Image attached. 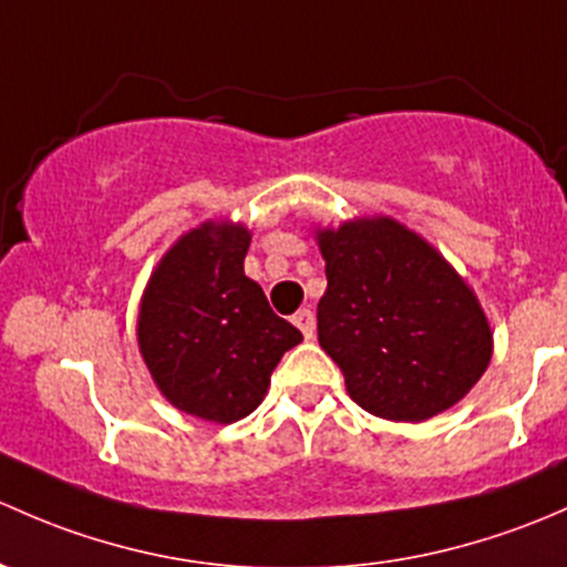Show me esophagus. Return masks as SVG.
<instances>
[{"instance_id": "obj_1", "label": "esophagus", "mask_w": 567, "mask_h": 567, "mask_svg": "<svg viewBox=\"0 0 567 567\" xmlns=\"http://www.w3.org/2000/svg\"><path fill=\"white\" fill-rule=\"evenodd\" d=\"M291 322L300 327V332L306 338H313V332H317V317H313L311 308H300V311L291 317Z\"/></svg>"}]
</instances>
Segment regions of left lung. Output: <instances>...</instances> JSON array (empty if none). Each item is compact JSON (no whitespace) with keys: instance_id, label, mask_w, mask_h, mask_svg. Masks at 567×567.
Segmentation results:
<instances>
[{"instance_id":"8db88e82","label":"left lung","mask_w":567,"mask_h":567,"mask_svg":"<svg viewBox=\"0 0 567 567\" xmlns=\"http://www.w3.org/2000/svg\"><path fill=\"white\" fill-rule=\"evenodd\" d=\"M319 343L365 412L420 423L451 410L492 360V330L458 272L393 218L324 229Z\"/></svg>"}]
</instances>
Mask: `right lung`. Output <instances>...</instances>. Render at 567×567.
I'll return each mask as SVG.
<instances>
[{
	"label": "right lung",
	"instance_id": "1",
	"mask_svg": "<svg viewBox=\"0 0 567 567\" xmlns=\"http://www.w3.org/2000/svg\"><path fill=\"white\" fill-rule=\"evenodd\" d=\"M250 235L204 224L157 265L138 311V349L177 410L235 423L261 404L270 373L302 341L245 276Z\"/></svg>",
	"mask_w": 567,
	"mask_h": 567
}]
</instances>
